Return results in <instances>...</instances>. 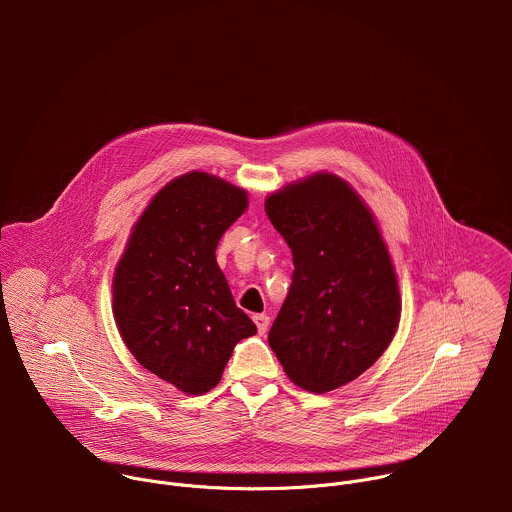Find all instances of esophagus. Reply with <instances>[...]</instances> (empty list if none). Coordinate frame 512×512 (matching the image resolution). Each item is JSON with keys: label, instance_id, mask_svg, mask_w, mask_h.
I'll return each instance as SVG.
<instances>
[{"label": "esophagus", "instance_id": "1", "mask_svg": "<svg viewBox=\"0 0 512 512\" xmlns=\"http://www.w3.org/2000/svg\"><path fill=\"white\" fill-rule=\"evenodd\" d=\"M253 320H255V324H257L259 334H265L267 328H269V316H267V314H255Z\"/></svg>", "mask_w": 512, "mask_h": 512}]
</instances>
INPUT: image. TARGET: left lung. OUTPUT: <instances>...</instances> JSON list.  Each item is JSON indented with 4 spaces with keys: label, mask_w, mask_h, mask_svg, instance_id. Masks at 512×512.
I'll list each match as a JSON object with an SVG mask.
<instances>
[{
    "label": "left lung",
    "mask_w": 512,
    "mask_h": 512,
    "mask_svg": "<svg viewBox=\"0 0 512 512\" xmlns=\"http://www.w3.org/2000/svg\"><path fill=\"white\" fill-rule=\"evenodd\" d=\"M294 255L269 346L287 377L312 393L360 377L395 336L401 300L371 210L334 174L289 184L265 200Z\"/></svg>",
    "instance_id": "1"
}]
</instances>
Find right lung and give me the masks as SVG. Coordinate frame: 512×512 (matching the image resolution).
<instances>
[{
  "instance_id": "obj_1",
  "label": "right lung",
  "mask_w": 512,
  "mask_h": 512,
  "mask_svg": "<svg viewBox=\"0 0 512 512\" xmlns=\"http://www.w3.org/2000/svg\"><path fill=\"white\" fill-rule=\"evenodd\" d=\"M245 208V190L221 178L180 176L145 208L115 269L123 342L143 369L190 395L216 387L235 346L257 332L214 255Z\"/></svg>"
}]
</instances>
